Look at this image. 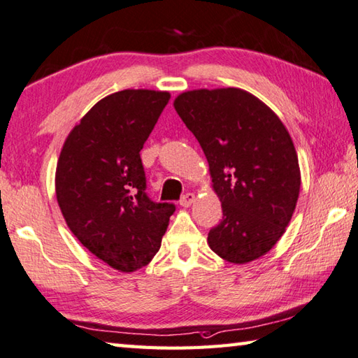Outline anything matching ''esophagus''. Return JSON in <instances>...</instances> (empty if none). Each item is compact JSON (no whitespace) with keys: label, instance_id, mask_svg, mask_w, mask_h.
I'll return each mask as SVG.
<instances>
[{"label":"esophagus","instance_id":"34e87169","mask_svg":"<svg viewBox=\"0 0 358 358\" xmlns=\"http://www.w3.org/2000/svg\"><path fill=\"white\" fill-rule=\"evenodd\" d=\"M195 201V195H193L192 192H187L185 195L180 198V201H179V204L182 206V208H189V206Z\"/></svg>","mask_w":358,"mask_h":358}]
</instances>
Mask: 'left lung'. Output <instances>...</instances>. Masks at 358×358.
<instances>
[{"label": "left lung", "mask_w": 358, "mask_h": 358, "mask_svg": "<svg viewBox=\"0 0 358 358\" xmlns=\"http://www.w3.org/2000/svg\"><path fill=\"white\" fill-rule=\"evenodd\" d=\"M174 108L204 150L223 218L209 231L212 252L234 264L266 255L296 209L300 169L278 116L253 94L222 87L178 96Z\"/></svg>", "instance_id": "8db88e82"}]
</instances>
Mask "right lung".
<instances>
[{
	"label": "right lung",
	"mask_w": 358,
	"mask_h": 358,
	"mask_svg": "<svg viewBox=\"0 0 358 358\" xmlns=\"http://www.w3.org/2000/svg\"><path fill=\"white\" fill-rule=\"evenodd\" d=\"M169 97L149 90L106 96L61 150L56 198L67 227L116 271L134 272L154 258L176 210L173 203L149 198L140 155Z\"/></svg>",
	"instance_id": "right-lung-1"
}]
</instances>
